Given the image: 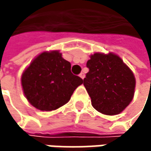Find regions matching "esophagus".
Returning <instances> with one entry per match:
<instances>
[{"label": "esophagus", "mask_w": 151, "mask_h": 151, "mask_svg": "<svg viewBox=\"0 0 151 151\" xmlns=\"http://www.w3.org/2000/svg\"><path fill=\"white\" fill-rule=\"evenodd\" d=\"M79 77H80V78H81L83 79V78H85V73H81L79 74Z\"/></svg>", "instance_id": "34e87169"}]
</instances>
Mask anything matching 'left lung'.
I'll return each instance as SVG.
<instances>
[{"label":"left lung","mask_w":151,"mask_h":151,"mask_svg":"<svg viewBox=\"0 0 151 151\" xmlns=\"http://www.w3.org/2000/svg\"><path fill=\"white\" fill-rule=\"evenodd\" d=\"M86 66L89 72L84 78V86L92 106L106 115L122 113L134 97L136 78L132 71L112 52L91 55Z\"/></svg>","instance_id":"1"}]
</instances>
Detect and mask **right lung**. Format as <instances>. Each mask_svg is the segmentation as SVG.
Here are the masks:
<instances>
[{
    "label": "right lung",
    "mask_w": 151,
    "mask_h": 151,
    "mask_svg": "<svg viewBox=\"0 0 151 151\" xmlns=\"http://www.w3.org/2000/svg\"><path fill=\"white\" fill-rule=\"evenodd\" d=\"M23 93L29 102L42 111L66 104L83 79L71 72V63L59 50L44 51L36 57L22 75Z\"/></svg>",
    "instance_id": "right-lung-1"
}]
</instances>
